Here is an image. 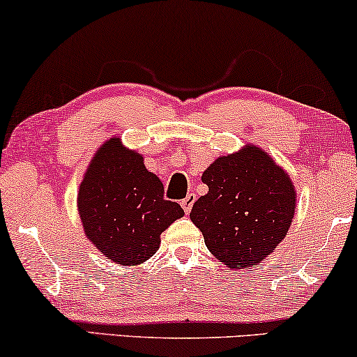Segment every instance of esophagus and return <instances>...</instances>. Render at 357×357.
I'll use <instances>...</instances> for the list:
<instances>
[{
    "label": "esophagus",
    "instance_id": "34e87169",
    "mask_svg": "<svg viewBox=\"0 0 357 357\" xmlns=\"http://www.w3.org/2000/svg\"><path fill=\"white\" fill-rule=\"evenodd\" d=\"M195 202H197V195H195V193H188L187 198H183L182 203H180V204H182L183 211L188 214L190 211H192V206H193Z\"/></svg>",
    "mask_w": 357,
    "mask_h": 357
}]
</instances>
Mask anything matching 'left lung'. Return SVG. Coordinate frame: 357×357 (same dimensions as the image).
I'll use <instances>...</instances> for the list:
<instances>
[{
    "mask_svg": "<svg viewBox=\"0 0 357 357\" xmlns=\"http://www.w3.org/2000/svg\"><path fill=\"white\" fill-rule=\"evenodd\" d=\"M208 193L190 219L224 265L242 270L275 250L289 231L296 209L291 177L257 146L218 158L203 172Z\"/></svg>",
    "mask_w": 357,
    "mask_h": 357,
    "instance_id": "left-lung-1",
    "label": "left lung"
}]
</instances>
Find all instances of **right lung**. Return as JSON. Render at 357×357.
<instances>
[{"label":"right lung","instance_id":"add662e5","mask_svg":"<svg viewBox=\"0 0 357 357\" xmlns=\"http://www.w3.org/2000/svg\"><path fill=\"white\" fill-rule=\"evenodd\" d=\"M86 237L119 265H139L158 252L160 234L183 216L143 155L110 138L91 160L77 193Z\"/></svg>","mask_w":357,"mask_h":357}]
</instances>
